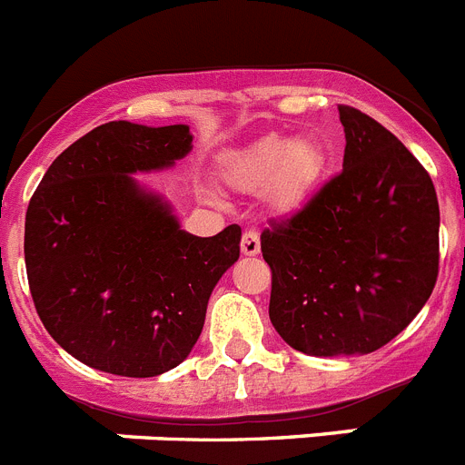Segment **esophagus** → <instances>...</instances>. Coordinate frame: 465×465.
Masks as SVG:
<instances>
[{"mask_svg": "<svg viewBox=\"0 0 465 465\" xmlns=\"http://www.w3.org/2000/svg\"><path fill=\"white\" fill-rule=\"evenodd\" d=\"M241 250H243V255L255 257L260 252V236L257 232H245L243 238H241Z\"/></svg>", "mask_w": 465, "mask_h": 465, "instance_id": "obj_1", "label": "esophagus"}]
</instances>
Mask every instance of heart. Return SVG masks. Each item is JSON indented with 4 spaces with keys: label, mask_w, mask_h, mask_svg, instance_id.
<instances>
[{
    "label": "heart",
    "mask_w": 465,
    "mask_h": 465,
    "mask_svg": "<svg viewBox=\"0 0 465 465\" xmlns=\"http://www.w3.org/2000/svg\"><path fill=\"white\" fill-rule=\"evenodd\" d=\"M328 147L311 135H266L224 161V180L241 192L269 187V199L282 213L302 208L328 173Z\"/></svg>",
    "instance_id": "heart-1"
}]
</instances>
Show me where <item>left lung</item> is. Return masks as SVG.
<instances>
[{"label": "left lung", "mask_w": 465, "mask_h": 465, "mask_svg": "<svg viewBox=\"0 0 465 465\" xmlns=\"http://www.w3.org/2000/svg\"><path fill=\"white\" fill-rule=\"evenodd\" d=\"M344 171L262 232L269 318L306 355L372 353L414 321L438 281L430 175L391 131L339 104Z\"/></svg>", "instance_id": "left-lung-1"}]
</instances>
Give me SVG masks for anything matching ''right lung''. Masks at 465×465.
Returning <instances> with one entry per match:
<instances>
[{
    "label": "right lung",
    "mask_w": 465,
    "mask_h": 465,
    "mask_svg": "<svg viewBox=\"0 0 465 465\" xmlns=\"http://www.w3.org/2000/svg\"><path fill=\"white\" fill-rule=\"evenodd\" d=\"M192 152L184 124L93 128L48 165L25 215L32 300L76 361L119 377H156L192 353L208 300L241 255V227L180 229L171 205L133 173Z\"/></svg>",
    "instance_id": "1"
}]
</instances>
